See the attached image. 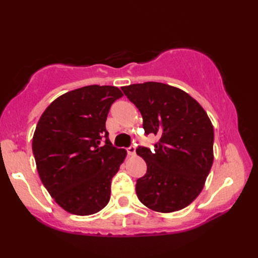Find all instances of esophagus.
Instances as JSON below:
<instances>
[{
  "label": "esophagus",
  "mask_w": 258,
  "mask_h": 258,
  "mask_svg": "<svg viewBox=\"0 0 258 258\" xmlns=\"http://www.w3.org/2000/svg\"><path fill=\"white\" fill-rule=\"evenodd\" d=\"M126 151H127L128 155H134L135 154V146L131 145V146L127 147V149H126Z\"/></svg>",
  "instance_id": "esophagus-1"
}]
</instances>
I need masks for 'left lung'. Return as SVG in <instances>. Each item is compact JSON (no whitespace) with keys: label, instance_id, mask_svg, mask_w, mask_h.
Returning a JSON list of instances; mask_svg holds the SVG:
<instances>
[{"label":"left lung","instance_id":"left-lung-1","mask_svg":"<svg viewBox=\"0 0 258 258\" xmlns=\"http://www.w3.org/2000/svg\"><path fill=\"white\" fill-rule=\"evenodd\" d=\"M139 108L145 135L154 134V149L139 146L146 174L136 180L139 200L153 211L171 213L189 205L204 187L213 164L214 128L206 112L187 93L146 82L123 86Z\"/></svg>","mask_w":258,"mask_h":258}]
</instances>
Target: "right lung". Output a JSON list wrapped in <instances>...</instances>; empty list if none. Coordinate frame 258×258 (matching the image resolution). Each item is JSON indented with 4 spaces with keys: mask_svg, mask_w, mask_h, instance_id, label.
Segmentation results:
<instances>
[{
    "mask_svg": "<svg viewBox=\"0 0 258 258\" xmlns=\"http://www.w3.org/2000/svg\"><path fill=\"white\" fill-rule=\"evenodd\" d=\"M122 96L116 86L81 87L57 97L38 120L32 142L37 172L69 213L91 215L107 205L126 151L112 145L105 122Z\"/></svg>",
    "mask_w": 258,
    "mask_h": 258,
    "instance_id": "right-lung-1",
    "label": "right lung"
}]
</instances>
